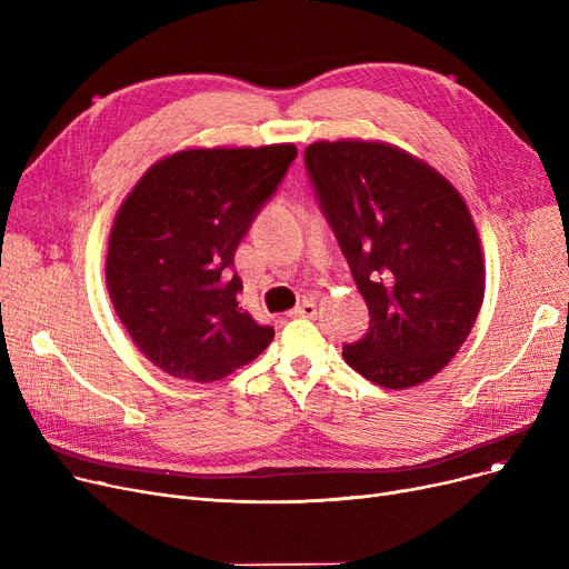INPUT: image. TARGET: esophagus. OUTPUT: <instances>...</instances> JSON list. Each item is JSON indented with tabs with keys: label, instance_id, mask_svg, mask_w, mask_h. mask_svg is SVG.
I'll return each instance as SVG.
<instances>
[{
	"label": "esophagus",
	"instance_id": "esophagus-1",
	"mask_svg": "<svg viewBox=\"0 0 569 569\" xmlns=\"http://www.w3.org/2000/svg\"><path fill=\"white\" fill-rule=\"evenodd\" d=\"M295 318H316L318 316V307L313 300H305L300 307H295L292 311Z\"/></svg>",
	"mask_w": 569,
	"mask_h": 569
}]
</instances>
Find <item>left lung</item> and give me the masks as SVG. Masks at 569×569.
I'll use <instances>...</instances> for the list:
<instances>
[{"instance_id": "8db88e82", "label": "left lung", "mask_w": 569, "mask_h": 569, "mask_svg": "<svg viewBox=\"0 0 569 569\" xmlns=\"http://www.w3.org/2000/svg\"><path fill=\"white\" fill-rule=\"evenodd\" d=\"M305 166L371 316L343 360L387 390L429 380L463 346L485 300L482 247L463 198L385 142H313Z\"/></svg>"}]
</instances>
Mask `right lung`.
<instances>
[{
    "mask_svg": "<svg viewBox=\"0 0 569 569\" xmlns=\"http://www.w3.org/2000/svg\"><path fill=\"white\" fill-rule=\"evenodd\" d=\"M297 157L295 144L184 149L149 168L112 223L106 283L149 362L221 380L274 339L237 302L234 251Z\"/></svg>",
    "mask_w": 569,
    "mask_h": 569,
    "instance_id": "1",
    "label": "right lung"
}]
</instances>
